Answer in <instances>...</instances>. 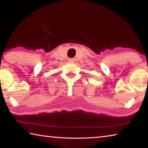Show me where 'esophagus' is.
I'll return each instance as SVG.
<instances>
[{
  "label": "esophagus",
  "instance_id": "34e87169",
  "mask_svg": "<svg viewBox=\"0 0 148 148\" xmlns=\"http://www.w3.org/2000/svg\"><path fill=\"white\" fill-rule=\"evenodd\" d=\"M69 62H74V59H69Z\"/></svg>",
  "mask_w": 148,
  "mask_h": 148
}]
</instances>
